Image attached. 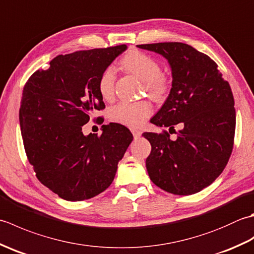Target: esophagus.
I'll list each match as a JSON object with an SVG mask.
<instances>
[{"instance_id":"34e87169","label":"esophagus","mask_w":254,"mask_h":254,"mask_svg":"<svg viewBox=\"0 0 254 254\" xmlns=\"http://www.w3.org/2000/svg\"><path fill=\"white\" fill-rule=\"evenodd\" d=\"M130 130H131V132H132V134H133V136L135 137V138H136V137H139V136L142 135V131H141V130H138V128L131 127Z\"/></svg>"}]
</instances>
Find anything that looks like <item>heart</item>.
<instances>
[{
  "label": "heart",
  "instance_id": "b5f03b06",
  "mask_svg": "<svg viewBox=\"0 0 254 254\" xmlns=\"http://www.w3.org/2000/svg\"><path fill=\"white\" fill-rule=\"evenodd\" d=\"M121 65L127 71L142 79L144 90L156 101L165 100L171 90V78L161 72L160 62L147 53L134 50L122 59ZM117 75L111 66L106 67L98 79V90L101 98L111 101L115 98ZM153 113V106L147 100L121 101L110 108L109 119L112 122L128 127H138Z\"/></svg>",
  "mask_w": 254,
  "mask_h": 254
}]
</instances>
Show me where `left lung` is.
<instances>
[{"label": "left lung", "instance_id": "obj_1", "mask_svg": "<svg viewBox=\"0 0 254 254\" xmlns=\"http://www.w3.org/2000/svg\"><path fill=\"white\" fill-rule=\"evenodd\" d=\"M168 60L172 88L150 122L174 130L145 132L152 152L146 168L156 186L177 195H191L213 183L227 165L234 148L236 110L229 83L208 56L182 42L137 45Z\"/></svg>", "mask_w": 254, "mask_h": 254}]
</instances>
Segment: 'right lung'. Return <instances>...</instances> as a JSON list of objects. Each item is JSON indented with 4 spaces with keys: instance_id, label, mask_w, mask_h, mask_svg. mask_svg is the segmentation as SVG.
I'll return each instance as SVG.
<instances>
[{
    "instance_id": "add662e5",
    "label": "right lung",
    "mask_w": 254,
    "mask_h": 254,
    "mask_svg": "<svg viewBox=\"0 0 254 254\" xmlns=\"http://www.w3.org/2000/svg\"><path fill=\"white\" fill-rule=\"evenodd\" d=\"M126 49L119 45L58 56L24 86L19 122L27 158L37 179L66 201L104 192L133 139L119 123L102 126L100 135L82 132L93 113L105 109L100 74Z\"/></svg>"
}]
</instances>
